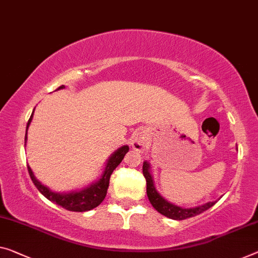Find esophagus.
Masks as SVG:
<instances>
[{"label": "esophagus", "instance_id": "34e87169", "mask_svg": "<svg viewBox=\"0 0 258 258\" xmlns=\"http://www.w3.org/2000/svg\"><path fill=\"white\" fill-rule=\"evenodd\" d=\"M148 137H146V135L143 133V132H138L136 135H135L134 140H133V149L136 150V151H143V150H145L148 148Z\"/></svg>", "mask_w": 258, "mask_h": 258}]
</instances>
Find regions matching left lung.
<instances>
[{
    "label": "left lung",
    "instance_id": "left-lung-1",
    "mask_svg": "<svg viewBox=\"0 0 258 258\" xmlns=\"http://www.w3.org/2000/svg\"><path fill=\"white\" fill-rule=\"evenodd\" d=\"M149 168L150 165L145 161L144 164H143V175H144L146 180V194H148L149 201L150 203L152 204V207L165 217L175 220H183L187 219V218L200 215V213L207 211L208 209L216 204V202H209L207 204L201 205V207L194 209H182L180 207H176V205L169 203V202L166 201L165 198H162L159 194H158L156 187H154L153 184V180L151 174L149 172Z\"/></svg>",
    "mask_w": 258,
    "mask_h": 258
}]
</instances>
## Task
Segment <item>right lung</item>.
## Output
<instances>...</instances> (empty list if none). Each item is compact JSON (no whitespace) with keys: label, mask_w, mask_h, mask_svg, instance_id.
<instances>
[{"label":"right lung","mask_w":258,"mask_h":258,"mask_svg":"<svg viewBox=\"0 0 258 258\" xmlns=\"http://www.w3.org/2000/svg\"><path fill=\"white\" fill-rule=\"evenodd\" d=\"M63 88H64V85L57 88V90L63 89ZM32 117H33V113L32 115L30 116L29 122H27L26 135H27V128H29L31 121H32ZM26 138L27 137L25 136V143H26ZM128 151H129V146L124 145L118 149L117 151L114 152L113 156L108 159V162H107L105 172L100 177V180L96 182V183L91 184L90 187H88L86 189L81 190V191H73L69 194L53 192L51 190L45 187V185L41 184L40 182L35 179L32 170H31L29 166H27V170H29L31 180H32L35 187H37V189L47 198V200H49L50 202H54V203H56L57 205H60V207L68 210V211L84 212V211H89V210L97 208L98 205L105 200L107 189H108V185H109L110 175H112L113 170L120 165V162L122 160H123L125 153Z\"/></svg>","instance_id":"add662e5"}]
</instances>
